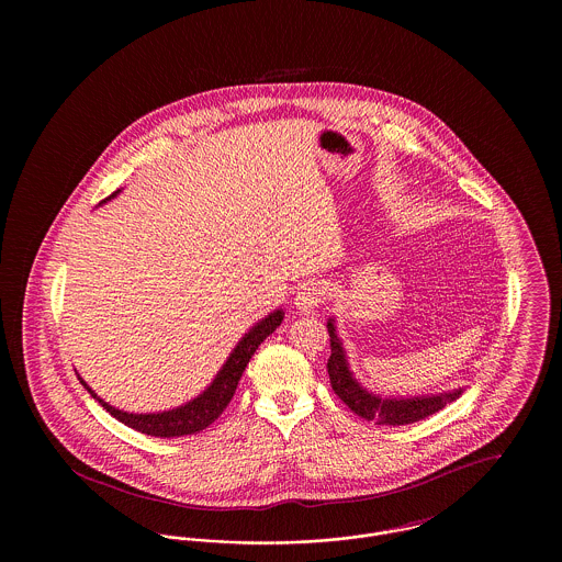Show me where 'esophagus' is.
Masks as SVG:
<instances>
[{
	"mask_svg": "<svg viewBox=\"0 0 562 562\" xmlns=\"http://www.w3.org/2000/svg\"><path fill=\"white\" fill-rule=\"evenodd\" d=\"M324 303V289L318 282H307L301 286V291L294 296V305L299 312L303 314H312L316 312Z\"/></svg>",
	"mask_w": 562,
	"mask_h": 562,
	"instance_id": "esophagus-1",
	"label": "esophagus"
}]
</instances>
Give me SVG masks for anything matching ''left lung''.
<instances>
[{
  "mask_svg": "<svg viewBox=\"0 0 562 562\" xmlns=\"http://www.w3.org/2000/svg\"><path fill=\"white\" fill-rule=\"evenodd\" d=\"M330 337V358H328V376L335 394L348 404L349 408L374 426H406L422 422L429 415L442 411L447 404L457 401L463 390H453L434 396H415V398H381L379 394L369 392L358 383V379L349 371L348 356L344 344L337 335L335 318L326 322Z\"/></svg>",
  "mask_w": 562,
  "mask_h": 562,
  "instance_id": "left-lung-1",
  "label": "left lung"
}]
</instances>
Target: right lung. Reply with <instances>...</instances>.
Returning <instances> with one entry per match:
<instances>
[{"label":"right lung","mask_w":562,"mask_h":562,"mask_svg":"<svg viewBox=\"0 0 562 562\" xmlns=\"http://www.w3.org/2000/svg\"><path fill=\"white\" fill-rule=\"evenodd\" d=\"M120 193L113 191L108 200L115 198ZM284 321V312L276 310L263 321L257 322L244 337L240 344L234 348L229 353L227 362L221 367V371L216 373L213 383L193 401L186 402L177 408L170 411H161V413H126L120 411L115 406H111L109 402L103 401L101 396H97V392L81 379V385L88 390V394L99 402L103 408H108L109 415H113L117 422H122L124 426L136 429L140 434L147 436H158V438H179V436H188V434H198L204 428H209L214 419L227 408L229 401L236 394L238 381H240L241 373L246 369V364L250 362L252 353L257 348L268 339L269 335L282 324Z\"/></svg>","instance_id":"obj_1"}]
</instances>
